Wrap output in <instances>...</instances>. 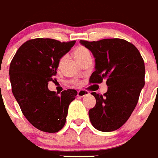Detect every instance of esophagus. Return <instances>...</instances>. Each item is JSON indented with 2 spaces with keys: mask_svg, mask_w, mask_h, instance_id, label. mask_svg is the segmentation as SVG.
Returning <instances> with one entry per match:
<instances>
[{
  "mask_svg": "<svg viewBox=\"0 0 158 158\" xmlns=\"http://www.w3.org/2000/svg\"><path fill=\"white\" fill-rule=\"evenodd\" d=\"M88 94H89V93L88 92V91L85 90V89H81V90L78 91L77 95L79 96V97H85V96L88 95Z\"/></svg>",
  "mask_w": 158,
  "mask_h": 158,
  "instance_id": "obj_1",
  "label": "esophagus"
}]
</instances>
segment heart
I'll return each mask as SVG.
<instances>
[{"instance_id":"heart-1","label":"heart","mask_w":158,"mask_h":158,"mask_svg":"<svg viewBox=\"0 0 158 158\" xmlns=\"http://www.w3.org/2000/svg\"><path fill=\"white\" fill-rule=\"evenodd\" d=\"M90 54L89 50H88L87 48L82 47V46H79V47H77L74 51L75 57H76V60L80 58V57H82L83 56L86 55V54Z\"/></svg>"}]
</instances>
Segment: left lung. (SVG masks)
Instances as JSON below:
<instances>
[{
	"label": "left lung",
	"instance_id": "left-lung-1",
	"mask_svg": "<svg viewBox=\"0 0 158 158\" xmlns=\"http://www.w3.org/2000/svg\"><path fill=\"white\" fill-rule=\"evenodd\" d=\"M95 58V71L90 83L106 80L104 96L92 93L96 105L89 110L91 124L101 132L122 127L132 114L143 88L145 65L140 53L133 44L122 39L79 41Z\"/></svg>",
	"mask_w": 158,
	"mask_h": 158
}]
</instances>
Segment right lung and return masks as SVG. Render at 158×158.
Returning a JSON list of instances; mask_svg holds the SVG:
<instances>
[{
  "instance_id": "1",
  "label": "right lung",
  "mask_w": 158,
  "mask_h": 158,
  "mask_svg": "<svg viewBox=\"0 0 158 158\" xmlns=\"http://www.w3.org/2000/svg\"><path fill=\"white\" fill-rule=\"evenodd\" d=\"M75 44L30 40L19 48L10 64L13 95L26 119L43 132H57L64 127L69 104L77 95L75 89H67L58 96L48 87V82L56 80L60 59Z\"/></svg>"
}]
</instances>
